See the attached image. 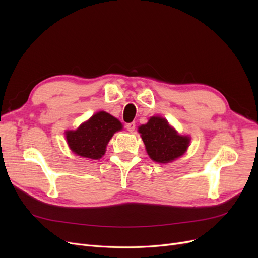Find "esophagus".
Returning <instances> with one entry per match:
<instances>
[{"label":"esophagus","instance_id":"obj_1","mask_svg":"<svg viewBox=\"0 0 258 258\" xmlns=\"http://www.w3.org/2000/svg\"><path fill=\"white\" fill-rule=\"evenodd\" d=\"M126 129L129 131V132H132L135 129H136V122H129L126 124Z\"/></svg>","mask_w":258,"mask_h":258}]
</instances>
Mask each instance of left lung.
Listing matches in <instances>:
<instances>
[{
  "mask_svg": "<svg viewBox=\"0 0 258 258\" xmlns=\"http://www.w3.org/2000/svg\"><path fill=\"white\" fill-rule=\"evenodd\" d=\"M150 157L160 163L171 162L182 156L189 145L190 139L177 135L162 117H151L146 124L139 127Z\"/></svg>",
  "mask_w": 258,
  "mask_h": 258,
  "instance_id": "1",
  "label": "left lung"
}]
</instances>
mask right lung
<instances>
[{"mask_svg":"<svg viewBox=\"0 0 258 258\" xmlns=\"http://www.w3.org/2000/svg\"><path fill=\"white\" fill-rule=\"evenodd\" d=\"M122 128L118 119L106 112H98L75 131H67V141L72 152L85 158L100 159L116 131Z\"/></svg>","mask_w":258,"mask_h":258,"instance_id":"obj_1","label":"right lung"}]
</instances>
